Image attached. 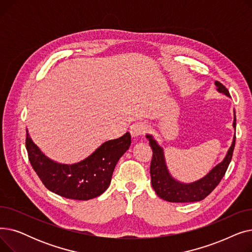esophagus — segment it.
<instances>
[{
  "instance_id": "34e87169",
  "label": "esophagus",
  "mask_w": 252,
  "mask_h": 252,
  "mask_svg": "<svg viewBox=\"0 0 252 252\" xmlns=\"http://www.w3.org/2000/svg\"><path fill=\"white\" fill-rule=\"evenodd\" d=\"M148 130V126L144 123H135L130 126L129 133L133 138H138L143 136Z\"/></svg>"
}]
</instances>
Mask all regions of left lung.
<instances>
[{"label": "left lung", "instance_id": "left-lung-1", "mask_svg": "<svg viewBox=\"0 0 252 252\" xmlns=\"http://www.w3.org/2000/svg\"><path fill=\"white\" fill-rule=\"evenodd\" d=\"M215 85L217 86V90L219 93H221L223 95L231 97L229 91L220 82H216ZM233 127L236 128L235 110ZM146 138L149 140V145L153 151L150 165L152 187L155 193L159 196L161 199L166 200L168 202L201 201L207 195L213 192L220 184L224 174H226V170L232 159L236 140V136H234L231 147L229 148L226 156H224L221 162L217 164L202 179L187 184L179 182L171 177L165 163L162 147L158 145L153 136L146 135Z\"/></svg>", "mask_w": 252, "mask_h": 252}]
</instances>
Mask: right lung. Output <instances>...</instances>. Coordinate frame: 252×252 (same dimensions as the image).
<instances>
[{
  "label": "right lung",
  "mask_w": 252,
  "mask_h": 252,
  "mask_svg": "<svg viewBox=\"0 0 252 252\" xmlns=\"http://www.w3.org/2000/svg\"><path fill=\"white\" fill-rule=\"evenodd\" d=\"M130 135L103 143L86 159L73 164L50 159L33 143L26 129L29 159L45 187L59 196L74 200H89L109 187L117 161L130 146Z\"/></svg>",
  "instance_id": "obj_1"
}]
</instances>
